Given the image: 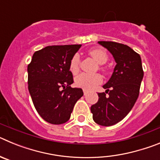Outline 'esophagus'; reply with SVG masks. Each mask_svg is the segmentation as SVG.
Wrapping results in <instances>:
<instances>
[{
    "instance_id": "obj_1",
    "label": "esophagus",
    "mask_w": 160,
    "mask_h": 160,
    "mask_svg": "<svg viewBox=\"0 0 160 160\" xmlns=\"http://www.w3.org/2000/svg\"><path fill=\"white\" fill-rule=\"evenodd\" d=\"M83 94H84V95H87V90H83Z\"/></svg>"
}]
</instances>
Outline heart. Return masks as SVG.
Here are the masks:
<instances>
[{
  "label": "heart",
  "instance_id": "1",
  "mask_svg": "<svg viewBox=\"0 0 160 160\" xmlns=\"http://www.w3.org/2000/svg\"><path fill=\"white\" fill-rule=\"evenodd\" d=\"M88 54L98 63V68L103 73H107V67L105 63L108 61V55L107 52L101 48H94L88 51ZM69 70L72 74L76 75L80 71V58L78 54H74L71 58L69 63ZM75 85L85 90H92L97 86L101 84L102 82V77L100 73H82L75 78Z\"/></svg>",
  "mask_w": 160,
  "mask_h": 160
}]
</instances>
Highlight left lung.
<instances>
[{
    "label": "left lung",
    "instance_id": "obj_1",
    "mask_svg": "<svg viewBox=\"0 0 160 160\" xmlns=\"http://www.w3.org/2000/svg\"><path fill=\"white\" fill-rule=\"evenodd\" d=\"M98 43L112 53L117 64L108 82L103 86L107 90L98 93V100L91 106L90 111L96 123L109 127L123 119L134 107L139 94L143 70L139 54L128 46L105 41Z\"/></svg>",
    "mask_w": 160,
    "mask_h": 160
}]
</instances>
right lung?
<instances>
[{
	"label": "right lung",
	"instance_id": "right-lung-1",
	"mask_svg": "<svg viewBox=\"0 0 160 160\" xmlns=\"http://www.w3.org/2000/svg\"><path fill=\"white\" fill-rule=\"evenodd\" d=\"M82 45L49 46L38 50L28 65V88L35 109L45 121L59 125L70 119L82 90L72 88L69 63Z\"/></svg>",
	"mask_w": 160,
	"mask_h": 160
}]
</instances>
